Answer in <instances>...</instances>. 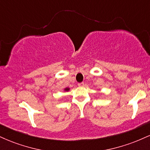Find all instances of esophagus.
Returning a JSON list of instances; mask_svg holds the SVG:
<instances>
[{
	"label": "esophagus",
	"mask_w": 150,
	"mask_h": 150,
	"mask_svg": "<svg viewBox=\"0 0 150 150\" xmlns=\"http://www.w3.org/2000/svg\"><path fill=\"white\" fill-rule=\"evenodd\" d=\"M84 85H85V83L84 82H80V83H78V86L79 87H84Z\"/></svg>",
	"instance_id": "obj_1"
}]
</instances>
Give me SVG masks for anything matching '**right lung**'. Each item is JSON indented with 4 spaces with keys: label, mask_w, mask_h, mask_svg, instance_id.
Returning a JSON list of instances; mask_svg holds the SVG:
<instances>
[{
    "label": "right lung",
    "mask_w": 150,
    "mask_h": 150,
    "mask_svg": "<svg viewBox=\"0 0 150 150\" xmlns=\"http://www.w3.org/2000/svg\"><path fill=\"white\" fill-rule=\"evenodd\" d=\"M69 89H70L69 88H65V91H68V90H69Z\"/></svg>",
    "instance_id": "obj_1"
}]
</instances>
